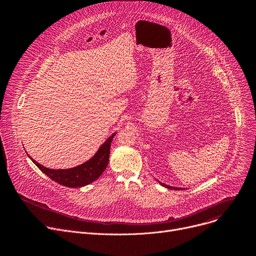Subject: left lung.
<instances>
[{"label": "left lung", "mask_w": 256, "mask_h": 256, "mask_svg": "<svg viewBox=\"0 0 256 256\" xmlns=\"http://www.w3.org/2000/svg\"><path fill=\"white\" fill-rule=\"evenodd\" d=\"M159 184L162 186H164V188H168V190H186V188H174V186H167V184H163V182H160L159 180H157Z\"/></svg>", "instance_id": "1"}]
</instances>
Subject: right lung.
I'll return each mask as SVG.
<instances>
[{
	"instance_id": "add662e5",
	"label": "right lung",
	"mask_w": 256,
	"mask_h": 256,
	"mask_svg": "<svg viewBox=\"0 0 256 256\" xmlns=\"http://www.w3.org/2000/svg\"><path fill=\"white\" fill-rule=\"evenodd\" d=\"M116 134V132L109 136L100 146V148L91 159L84 162L83 164L68 169L46 168L32 159L28 154L27 155L32 160V162L40 169V171H42L54 181L58 182V184L72 188H82L95 181L104 172L108 165L109 154H110V144Z\"/></svg>"
}]
</instances>
